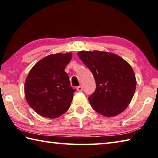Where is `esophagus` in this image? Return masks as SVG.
Wrapping results in <instances>:
<instances>
[{"mask_svg": "<svg viewBox=\"0 0 158 158\" xmlns=\"http://www.w3.org/2000/svg\"><path fill=\"white\" fill-rule=\"evenodd\" d=\"M77 91H78V92H82L83 91V87L81 85L78 86V87L77 88Z\"/></svg>", "mask_w": 158, "mask_h": 158, "instance_id": "obj_1", "label": "esophagus"}]
</instances>
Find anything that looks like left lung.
<instances>
[{"label": "left lung", "instance_id": "8db88e82", "mask_svg": "<svg viewBox=\"0 0 158 158\" xmlns=\"http://www.w3.org/2000/svg\"><path fill=\"white\" fill-rule=\"evenodd\" d=\"M77 55L96 81V90L88 98L92 107L106 117L122 113L130 103L136 88L131 66L112 52L82 51Z\"/></svg>", "mask_w": 158, "mask_h": 158}]
</instances>
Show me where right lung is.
Returning a JSON list of instances; mask_svg holds the SVG:
<instances>
[{
    "instance_id": "obj_1",
    "label": "right lung",
    "mask_w": 158,
    "mask_h": 158,
    "mask_svg": "<svg viewBox=\"0 0 158 158\" xmlns=\"http://www.w3.org/2000/svg\"><path fill=\"white\" fill-rule=\"evenodd\" d=\"M72 53L49 55L37 62L26 78L24 94L29 106L43 117L56 118L69 109L75 89L65 68Z\"/></svg>"
}]
</instances>
